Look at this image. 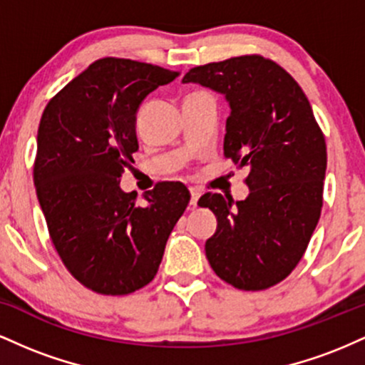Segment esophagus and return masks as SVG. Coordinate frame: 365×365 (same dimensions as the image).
<instances>
[{
	"label": "esophagus",
	"mask_w": 365,
	"mask_h": 365,
	"mask_svg": "<svg viewBox=\"0 0 365 365\" xmlns=\"http://www.w3.org/2000/svg\"><path fill=\"white\" fill-rule=\"evenodd\" d=\"M199 197H200V190L199 188H195V187H190V204L192 206H197V200H199Z\"/></svg>",
	"instance_id": "34e87169"
}]
</instances>
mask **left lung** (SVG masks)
I'll list each match as a JSON object with an SVG mask.
<instances>
[{
	"instance_id": "8db88e82",
	"label": "left lung",
	"mask_w": 365,
	"mask_h": 365,
	"mask_svg": "<svg viewBox=\"0 0 365 365\" xmlns=\"http://www.w3.org/2000/svg\"><path fill=\"white\" fill-rule=\"evenodd\" d=\"M182 82L225 96V156L249 166L245 200L211 192L199 199L217 220L207 261L235 288L266 290L292 273L319 221L324 135L295 78L259 54L195 66Z\"/></svg>"
}]
</instances>
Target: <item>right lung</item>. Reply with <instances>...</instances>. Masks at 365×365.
<instances>
[{
    "label": "right lung",
    "instance_id": "add662e5",
    "mask_svg": "<svg viewBox=\"0 0 365 365\" xmlns=\"http://www.w3.org/2000/svg\"><path fill=\"white\" fill-rule=\"evenodd\" d=\"M178 72L103 58L48 103L37 130L34 185L49 237L66 269L103 295H127L158 273L190 194L163 182L137 204L120 177L139 149L137 111Z\"/></svg>",
    "mask_w": 365,
    "mask_h": 365
}]
</instances>
